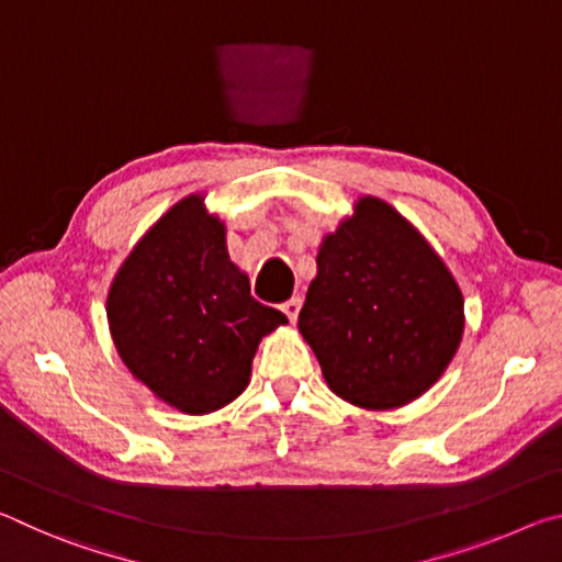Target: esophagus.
Wrapping results in <instances>:
<instances>
[{
	"label": "esophagus",
	"instance_id": "1",
	"mask_svg": "<svg viewBox=\"0 0 562 562\" xmlns=\"http://www.w3.org/2000/svg\"><path fill=\"white\" fill-rule=\"evenodd\" d=\"M300 297H292V300H288L282 304V312L284 315H288V319L290 322H297V315H300Z\"/></svg>",
	"mask_w": 562,
	"mask_h": 562
}]
</instances>
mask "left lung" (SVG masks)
Segmentation results:
<instances>
[{
	"instance_id": "obj_1",
	"label": "left lung",
	"mask_w": 562,
	"mask_h": 562,
	"mask_svg": "<svg viewBox=\"0 0 562 562\" xmlns=\"http://www.w3.org/2000/svg\"><path fill=\"white\" fill-rule=\"evenodd\" d=\"M297 327L345 402L398 408L446 372L463 335V294L424 235L379 198L325 235Z\"/></svg>"
}]
</instances>
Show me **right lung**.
Masks as SVG:
<instances>
[{"instance_id":"obj_1","label":"right lung","mask_w":562,"mask_h":562,"mask_svg":"<svg viewBox=\"0 0 562 562\" xmlns=\"http://www.w3.org/2000/svg\"><path fill=\"white\" fill-rule=\"evenodd\" d=\"M106 315L123 364L183 414L240 396L260 339L288 322L252 297L203 195L183 198L140 237L113 278Z\"/></svg>"}]
</instances>
